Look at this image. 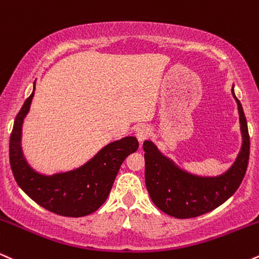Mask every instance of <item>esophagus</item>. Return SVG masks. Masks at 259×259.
<instances>
[{
	"label": "esophagus",
	"mask_w": 259,
	"mask_h": 259,
	"mask_svg": "<svg viewBox=\"0 0 259 259\" xmlns=\"http://www.w3.org/2000/svg\"><path fill=\"white\" fill-rule=\"evenodd\" d=\"M151 130L149 127H141L138 131H137V138H138L139 143H143L148 137H150Z\"/></svg>",
	"instance_id": "34e87169"
}]
</instances>
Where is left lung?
Listing matches in <instances>:
<instances>
[{
  "mask_svg": "<svg viewBox=\"0 0 259 259\" xmlns=\"http://www.w3.org/2000/svg\"><path fill=\"white\" fill-rule=\"evenodd\" d=\"M238 104L242 144L238 157L229 169L220 176H199L181 168L163 155L151 141L143 144L145 159V185L151 201L157 208L172 217L193 218L211 212L224 203L238 190L245 177L250 156V136L241 103Z\"/></svg>",
  "mask_w": 259,
  "mask_h": 259,
  "instance_id": "obj_1",
  "label": "left lung"
}]
</instances>
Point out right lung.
<instances>
[{
    "mask_svg": "<svg viewBox=\"0 0 259 259\" xmlns=\"http://www.w3.org/2000/svg\"><path fill=\"white\" fill-rule=\"evenodd\" d=\"M33 90L14 120L9 162L20 189L39 206L65 217H83L97 211L110 194L118 169L139 144L136 137L109 143L86 163L65 172L45 175L29 165L21 149V128L31 105Z\"/></svg>",
    "mask_w": 259,
    "mask_h": 259,
    "instance_id": "1",
    "label": "right lung"
}]
</instances>
